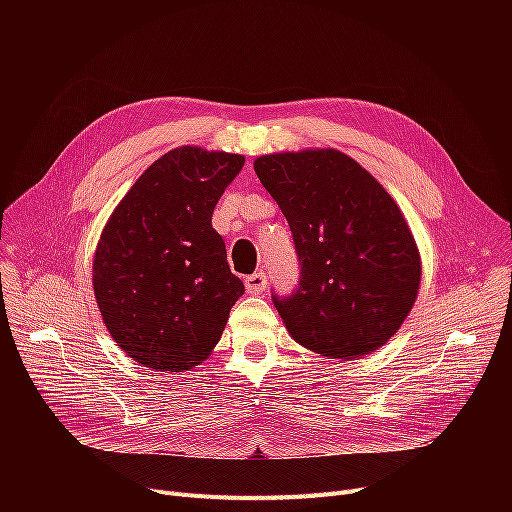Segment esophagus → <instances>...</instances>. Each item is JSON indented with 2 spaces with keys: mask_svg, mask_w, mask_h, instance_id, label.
<instances>
[{
  "mask_svg": "<svg viewBox=\"0 0 512 512\" xmlns=\"http://www.w3.org/2000/svg\"><path fill=\"white\" fill-rule=\"evenodd\" d=\"M245 286H247V292L251 294H261L265 288H267V278L263 272H257V274H251L245 278Z\"/></svg>",
  "mask_w": 512,
  "mask_h": 512,
  "instance_id": "34e87169",
  "label": "esophagus"
}]
</instances>
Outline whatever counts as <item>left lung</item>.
I'll return each mask as SVG.
<instances>
[{
  "label": "left lung",
  "mask_w": 512,
  "mask_h": 512,
  "mask_svg": "<svg viewBox=\"0 0 512 512\" xmlns=\"http://www.w3.org/2000/svg\"><path fill=\"white\" fill-rule=\"evenodd\" d=\"M253 166L284 213L301 265L299 288L272 294L290 336L334 359L386 344L421 282L415 238L386 188L336 149L261 155Z\"/></svg>",
  "instance_id": "8db88e82"
}]
</instances>
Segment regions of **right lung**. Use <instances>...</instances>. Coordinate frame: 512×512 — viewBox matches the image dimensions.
<instances>
[{"label":"right lung","instance_id":"1","mask_svg":"<svg viewBox=\"0 0 512 512\" xmlns=\"http://www.w3.org/2000/svg\"><path fill=\"white\" fill-rule=\"evenodd\" d=\"M245 157L184 145L161 155L107 220L93 261L105 328L157 371H184L220 342L245 284L211 213Z\"/></svg>","mask_w":512,"mask_h":512}]
</instances>
